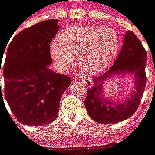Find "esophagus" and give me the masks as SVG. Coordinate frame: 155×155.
Here are the masks:
<instances>
[{
  "mask_svg": "<svg viewBox=\"0 0 155 155\" xmlns=\"http://www.w3.org/2000/svg\"><path fill=\"white\" fill-rule=\"evenodd\" d=\"M80 79V81H82L84 84V85L87 87H89V88H90V87L93 86V81L92 80H90V79H85V78H79Z\"/></svg>",
  "mask_w": 155,
  "mask_h": 155,
  "instance_id": "esophagus-1",
  "label": "esophagus"
}]
</instances>
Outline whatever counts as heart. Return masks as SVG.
Segmentation results:
<instances>
[{"label":"heart","mask_w":155,"mask_h":155,"mask_svg":"<svg viewBox=\"0 0 155 155\" xmlns=\"http://www.w3.org/2000/svg\"><path fill=\"white\" fill-rule=\"evenodd\" d=\"M120 50V38L107 26L77 25L63 30L49 45L56 68L65 71L73 65L74 56L87 72L96 74L109 66Z\"/></svg>","instance_id":"b5f03b06"}]
</instances>
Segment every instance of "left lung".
Returning <instances> with one entry per match:
<instances>
[{"instance_id": "left-lung-1", "label": "left lung", "mask_w": 155, "mask_h": 155, "mask_svg": "<svg viewBox=\"0 0 155 155\" xmlns=\"http://www.w3.org/2000/svg\"><path fill=\"white\" fill-rule=\"evenodd\" d=\"M147 53L132 31H127L118 57L111 68L98 77L93 78L94 85L87 90L84 106L89 117L99 123H115L129 118L140 104L146 84L145 65ZM133 74L135 90L122 103H113L102 97L103 82L110 76Z\"/></svg>"}]
</instances>
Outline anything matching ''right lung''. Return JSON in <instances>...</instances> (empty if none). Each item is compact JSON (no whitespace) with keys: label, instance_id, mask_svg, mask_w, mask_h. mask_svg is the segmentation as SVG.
Returning a JSON list of instances; mask_svg holds the SVG:
<instances>
[{"label":"right lung","instance_id":"right-lung-1","mask_svg":"<svg viewBox=\"0 0 155 155\" xmlns=\"http://www.w3.org/2000/svg\"><path fill=\"white\" fill-rule=\"evenodd\" d=\"M59 28L57 19L44 20L19 32L8 46L5 97L24 125L40 127L54 121L61 95L71 85V78L48 67L52 63L49 45ZM4 52H0L1 65Z\"/></svg>","mask_w":155,"mask_h":155}]
</instances>
